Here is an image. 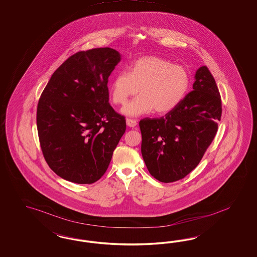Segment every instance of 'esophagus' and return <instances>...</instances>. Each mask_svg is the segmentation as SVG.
<instances>
[{
  "instance_id": "esophagus-1",
  "label": "esophagus",
  "mask_w": 257,
  "mask_h": 257,
  "mask_svg": "<svg viewBox=\"0 0 257 257\" xmlns=\"http://www.w3.org/2000/svg\"><path fill=\"white\" fill-rule=\"evenodd\" d=\"M126 124H127V126H129V127H132V128H134V127H136L137 126V120L136 119H132V118H127L126 119Z\"/></svg>"
}]
</instances>
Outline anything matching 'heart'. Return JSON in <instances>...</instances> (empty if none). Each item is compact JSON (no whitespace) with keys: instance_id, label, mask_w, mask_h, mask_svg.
<instances>
[{"instance_id":"1","label":"heart","mask_w":257,"mask_h":257,"mask_svg":"<svg viewBox=\"0 0 257 257\" xmlns=\"http://www.w3.org/2000/svg\"><path fill=\"white\" fill-rule=\"evenodd\" d=\"M189 86L190 75L186 68L149 55L133 63L129 73H117L111 83L110 96L115 104H124L140 88L141 94L126 103L121 113L128 117L146 115L154 110L165 114L179 104Z\"/></svg>"}]
</instances>
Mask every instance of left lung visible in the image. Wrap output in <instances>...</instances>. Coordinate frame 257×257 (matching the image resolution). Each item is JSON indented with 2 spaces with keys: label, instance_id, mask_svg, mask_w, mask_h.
Returning a JSON list of instances; mask_svg holds the SVG:
<instances>
[{
  "label": "left lung",
  "instance_id": "left-lung-1",
  "mask_svg": "<svg viewBox=\"0 0 257 257\" xmlns=\"http://www.w3.org/2000/svg\"><path fill=\"white\" fill-rule=\"evenodd\" d=\"M193 90L160 118L140 121L141 154L156 179L171 183L182 179L202 160L214 140L221 117V100L207 67L195 73Z\"/></svg>",
  "mask_w": 257,
  "mask_h": 257
}]
</instances>
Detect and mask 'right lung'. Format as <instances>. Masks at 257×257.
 I'll use <instances>...</instances> for the list:
<instances>
[{
  "instance_id": "right-lung-1",
  "label": "right lung",
  "mask_w": 257,
  "mask_h": 257,
  "mask_svg": "<svg viewBox=\"0 0 257 257\" xmlns=\"http://www.w3.org/2000/svg\"><path fill=\"white\" fill-rule=\"evenodd\" d=\"M121 59L111 48L71 55L40 96L37 125L49 167L61 178L92 184L108 168L126 129L109 103L108 77Z\"/></svg>"
}]
</instances>
